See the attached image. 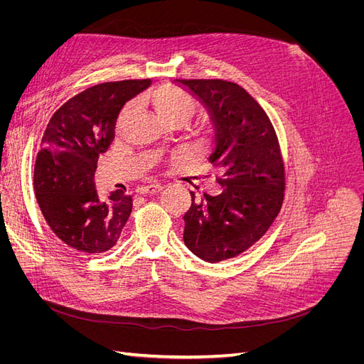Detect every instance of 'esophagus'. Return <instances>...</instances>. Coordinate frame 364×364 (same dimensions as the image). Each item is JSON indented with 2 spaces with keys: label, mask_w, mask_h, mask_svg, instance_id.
I'll use <instances>...</instances> for the list:
<instances>
[{
  "label": "esophagus",
  "mask_w": 364,
  "mask_h": 364,
  "mask_svg": "<svg viewBox=\"0 0 364 364\" xmlns=\"http://www.w3.org/2000/svg\"><path fill=\"white\" fill-rule=\"evenodd\" d=\"M159 191H162V185H159V183L146 185V186H141V188H138L139 194H156Z\"/></svg>",
  "instance_id": "esophagus-1"
}]
</instances>
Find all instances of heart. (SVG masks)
Masks as SVG:
<instances>
[{"label": "heart", "instance_id": "1", "mask_svg": "<svg viewBox=\"0 0 364 364\" xmlns=\"http://www.w3.org/2000/svg\"><path fill=\"white\" fill-rule=\"evenodd\" d=\"M144 100L153 107L158 118L165 124L186 123L196 112V98L179 87L161 85L144 95ZM134 117V105H126L117 117V130H124Z\"/></svg>", "mask_w": 364, "mask_h": 364}]
</instances>
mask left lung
<instances>
[{
	"label": "left lung",
	"instance_id": "left-lung-1",
	"mask_svg": "<svg viewBox=\"0 0 364 364\" xmlns=\"http://www.w3.org/2000/svg\"><path fill=\"white\" fill-rule=\"evenodd\" d=\"M208 109L215 132L209 162L218 170V196L191 193L183 241L208 262L234 258L267 232L285 190L278 136L267 114L246 90L220 79L178 80Z\"/></svg>",
	"mask_w": 364,
	"mask_h": 364
}]
</instances>
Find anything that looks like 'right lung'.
Wrapping results in <instances>:
<instances>
[{
	"instance_id": "right-lung-1",
	"label": "right lung",
	"mask_w": 364,
	"mask_h": 364,
	"mask_svg": "<svg viewBox=\"0 0 364 364\" xmlns=\"http://www.w3.org/2000/svg\"><path fill=\"white\" fill-rule=\"evenodd\" d=\"M150 80L107 82L62 105L46 129L35 164V193L43 218L70 247L102 253L115 246L132 213V197L97 196L98 156L115 138L121 107Z\"/></svg>"
}]
</instances>
